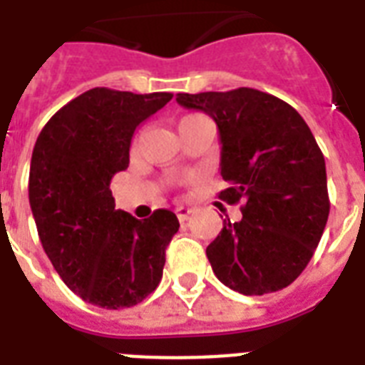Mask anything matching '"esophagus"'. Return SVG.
Returning a JSON list of instances; mask_svg holds the SVG:
<instances>
[{
	"mask_svg": "<svg viewBox=\"0 0 365 365\" xmlns=\"http://www.w3.org/2000/svg\"><path fill=\"white\" fill-rule=\"evenodd\" d=\"M191 212H193V208H187V206H178L176 208L178 220H180V222H185Z\"/></svg>",
	"mask_w": 365,
	"mask_h": 365,
	"instance_id": "esophagus-1",
	"label": "esophagus"
}]
</instances>
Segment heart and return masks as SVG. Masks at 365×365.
I'll use <instances>...</instances> for the list:
<instances>
[{
	"instance_id": "obj_1",
	"label": "heart",
	"mask_w": 365,
	"mask_h": 365,
	"mask_svg": "<svg viewBox=\"0 0 365 365\" xmlns=\"http://www.w3.org/2000/svg\"><path fill=\"white\" fill-rule=\"evenodd\" d=\"M202 121H206L205 117L197 115V113H193V115H185L180 119V123H178V130H183V128H187V126L197 125V123H202Z\"/></svg>"
}]
</instances>
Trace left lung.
<instances>
[{
  "label": "left lung",
  "mask_w": 365,
  "mask_h": 365,
  "mask_svg": "<svg viewBox=\"0 0 365 365\" xmlns=\"http://www.w3.org/2000/svg\"><path fill=\"white\" fill-rule=\"evenodd\" d=\"M176 100L216 121L229 183L217 197L242 202V220L227 217L206 248L214 274L244 295L286 288L309 265L329 216L326 163L311 128L284 100L255 88Z\"/></svg>",
  "instance_id": "8db88e82"
}]
</instances>
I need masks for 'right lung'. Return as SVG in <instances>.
<instances>
[{
    "instance_id": "1",
    "label": "right lung",
    "mask_w": 365,
    "mask_h": 365,
    "mask_svg": "<svg viewBox=\"0 0 365 365\" xmlns=\"http://www.w3.org/2000/svg\"><path fill=\"white\" fill-rule=\"evenodd\" d=\"M172 100L96 87L60 108L37 136L28 195L45 254L68 288L102 309L143 301L163 278L174 212L115 210L111 178L128 166L136 126Z\"/></svg>"
}]
</instances>
